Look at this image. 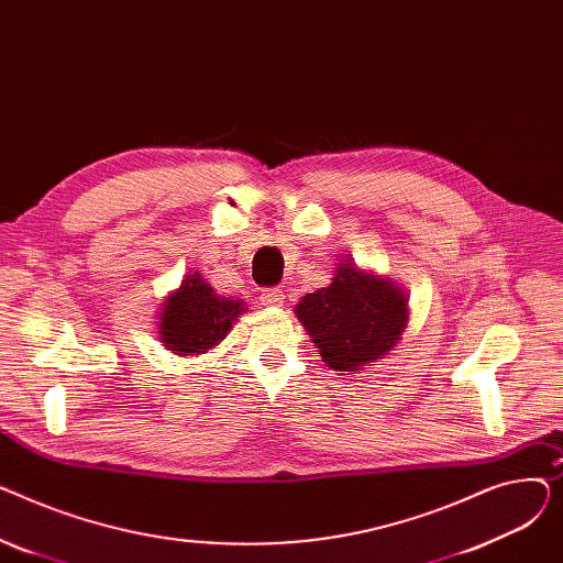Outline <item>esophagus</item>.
Here are the masks:
<instances>
[{"instance_id": "esophagus-1", "label": "esophagus", "mask_w": 563, "mask_h": 563, "mask_svg": "<svg viewBox=\"0 0 563 563\" xmlns=\"http://www.w3.org/2000/svg\"><path fill=\"white\" fill-rule=\"evenodd\" d=\"M260 299H262V303H264V306H283L285 294H283V289H280V287H264Z\"/></svg>"}]
</instances>
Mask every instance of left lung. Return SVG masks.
<instances>
[{
  "instance_id": "8db88e82",
  "label": "left lung",
  "mask_w": 563,
  "mask_h": 563,
  "mask_svg": "<svg viewBox=\"0 0 563 563\" xmlns=\"http://www.w3.org/2000/svg\"><path fill=\"white\" fill-rule=\"evenodd\" d=\"M297 314L329 367L356 372L397 344L408 310L393 283L344 264L329 287L306 294Z\"/></svg>"
}]
</instances>
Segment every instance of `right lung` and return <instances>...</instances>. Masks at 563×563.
<instances>
[{
  "instance_id": "obj_1",
  "label": "right lung",
  "mask_w": 563,
  "mask_h": 563,
  "mask_svg": "<svg viewBox=\"0 0 563 563\" xmlns=\"http://www.w3.org/2000/svg\"><path fill=\"white\" fill-rule=\"evenodd\" d=\"M242 312V301L217 297L214 289L194 274L185 278L180 289L166 301L159 319L162 342L183 356L189 353L198 356L217 346Z\"/></svg>"
}]
</instances>
